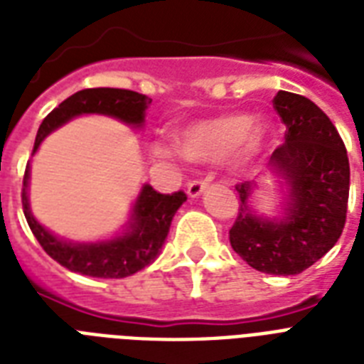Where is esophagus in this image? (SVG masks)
I'll list each match as a JSON object with an SVG mask.
<instances>
[{
    "label": "esophagus",
    "mask_w": 364,
    "mask_h": 364,
    "mask_svg": "<svg viewBox=\"0 0 364 364\" xmlns=\"http://www.w3.org/2000/svg\"><path fill=\"white\" fill-rule=\"evenodd\" d=\"M210 181L208 179H200V181H191L187 187V194L191 198H198L200 194L204 193L205 188H208Z\"/></svg>",
    "instance_id": "34e87169"
}]
</instances>
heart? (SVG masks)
<instances>
[{
    "label": "heart",
    "instance_id": "obj_1",
    "mask_svg": "<svg viewBox=\"0 0 364 364\" xmlns=\"http://www.w3.org/2000/svg\"><path fill=\"white\" fill-rule=\"evenodd\" d=\"M270 137L272 124L264 117L225 113L185 126L177 134V147L191 162L225 160L232 170L245 171L259 162ZM154 153L160 159H177L171 147H156Z\"/></svg>",
    "mask_w": 364,
    "mask_h": 364
}]
</instances>
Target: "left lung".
<instances>
[{"label":"left lung","instance_id":"1","mask_svg":"<svg viewBox=\"0 0 364 364\" xmlns=\"http://www.w3.org/2000/svg\"><path fill=\"white\" fill-rule=\"evenodd\" d=\"M274 109L287 128L268 162L287 188L282 210L276 217L259 215L251 208L259 183L238 185L242 204L230 245L255 270L294 276L331 251L344 230L350 160L338 130L311 100L279 90Z\"/></svg>","mask_w":364,"mask_h":364}]
</instances>
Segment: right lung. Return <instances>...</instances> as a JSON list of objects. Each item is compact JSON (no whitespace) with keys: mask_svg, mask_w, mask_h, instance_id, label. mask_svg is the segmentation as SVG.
<instances>
[{"mask_svg":"<svg viewBox=\"0 0 364 364\" xmlns=\"http://www.w3.org/2000/svg\"><path fill=\"white\" fill-rule=\"evenodd\" d=\"M153 100L145 94L124 88H85L79 90L45 117L37 130L33 153L41 141L56 128L81 115H105L124 122L132 128H141L145 122V109ZM30 164L26 166L22 205L26 221L41 247L56 262L71 272H79L90 277H126L143 270L160 255L170 225L177 210L187 200V194L179 191L173 194L156 193L151 185H143L136 202L132 205L130 219L122 227V232L109 240L98 242H71L58 238L37 221L30 210Z\"/></svg>","mask_w":364,"mask_h":364,"instance_id":"add662e5","label":"right lung"}]
</instances>
